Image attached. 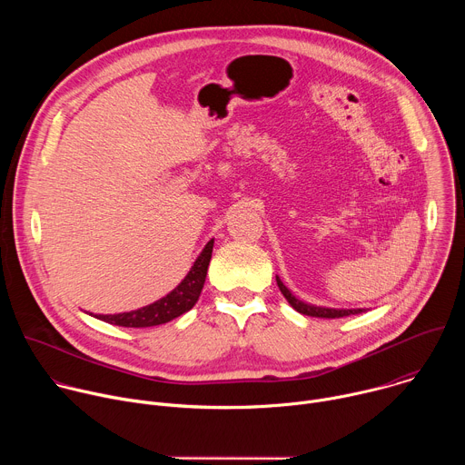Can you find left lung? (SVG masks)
<instances>
[{"mask_svg": "<svg viewBox=\"0 0 465 465\" xmlns=\"http://www.w3.org/2000/svg\"><path fill=\"white\" fill-rule=\"evenodd\" d=\"M276 282H278V287L282 291V294L285 296V300L302 314H307V316H316V318H342V316H350V314H359L362 312L364 309H329V307H316V305H311V303H305L302 300H298L296 296L291 294V291L283 285V282L276 276Z\"/></svg>", "mask_w": 465, "mask_h": 465, "instance_id": "left-lung-1", "label": "left lung"}]
</instances>
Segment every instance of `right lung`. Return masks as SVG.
Returning a JSON list of instances; mask_svg holds the SVG:
<instances>
[{"label":"right lung","mask_w":465,"mask_h":465,"mask_svg":"<svg viewBox=\"0 0 465 465\" xmlns=\"http://www.w3.org/2000/svg\"><path fill=\"white\" fill-rule=\"evenodd\" d=\"M212 252H213V239L204 246L201 255L196 257L194 264L187 272V276L182 280V283L162 300L147 307H142L138 311L119 312V314H97L95 318L114 325H121V327H153V325L167 323L178 318L180 314L193 309V305L198 302V296H201L206 282Z\"/></svg>","instance_id":"1"}]
</instances>
